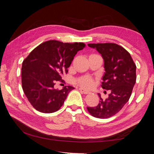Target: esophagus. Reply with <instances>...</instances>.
Segmentation results:
<instances>
[{
    "label": "esophagus",
    "instance_id": "1",
    "mask_svg": "<svg viewBox=\"0 0 154 154\" xmlns=\"http://www.w3.org/2000/svg\"><path fill=\"white\" fill-rule=\"evenodd\" d=\"M79 90L81 91V92H82L83 94H87L90 93L89 91L83 89V88H79Z\"/></svg>",
    "mask_w": 154,
    "mask_h": 154
}]
</instances>
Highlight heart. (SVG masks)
<instances>
[{
  "label": "heart",
  "mask_w": 154,
  "mask_h": 154,
  "mask_svg": "<svg viewBox=\"0 0 154 154\" xmlns=\"http://www.w3.org/2000/svg\"><path fill=\"white\" fill-rule=\"evenodd\" d=\"M78 83L85 88H91L94 84L93 79L90 77H82L78 80Z\"/></svg>",
  "instance_id": "obj_1"
}]
</instances>
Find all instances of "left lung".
Here are the masks:
<instances>
[{
    "mask_svg": "<svg viewBox=\"0 0 154 154\" xmlns=\"http://www.w3.org/2000/svg\"><path fill=\"white\" fill-rule=\"evenodd\" d=\"M96 49L104 60L105 73L103 76V89L111 90L105 100L101 98L97 106L87 107L92 116L106 119L113 116L128 101L136 82V65L130 54L116 43H89Z\"/></svg>",
    "mask_w": 154,
    "mask_h": 154,
    "instance_id": "obj_1",
    "label": "left lung"
}]
</instances>
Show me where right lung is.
<instances>
[{"label":"right lung","instance_id":"right-lung-1","mask_svg":"<svg viewBox=\"0 0 154 154\" xmlns=\"http://www.w3.org/2000/svg\"><path fill=\"white\" fill-rule=\"evenodd\" d=\"M85 47L83 43L45 41L34 49L23 61V91L36 110L51 113L63 105L69 93L75 88L69 85L59 90L54 88V85L67 73L75 54Z\"/></svg>","mask_w":154,"mask_h":154}]
</instances>
